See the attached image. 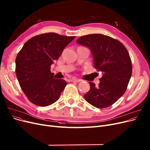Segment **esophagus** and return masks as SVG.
<instances>
[{
	"mask_svg": "<svg viewBox=\"0 0 150 150\" xmlns=\"http://www.w3.org/2000/svg\"><path fill=\"white\" fill-rule=\"evenodd\" d=\"M69 81L70 82H81V79H76V78H72V79H69Z\"/></svg>",
	"mask_w": 150,
	"mask_h": 150,
	"instance_id": "obj_1",
	"label": "esophagus"
}]
</instances>
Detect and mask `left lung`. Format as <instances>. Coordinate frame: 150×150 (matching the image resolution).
<instances>
[{
  "instance_id": "1",
  "label": "left lung",
  "mask_w": 150,
  "mask_h": 150,
  "mask_svg": "<svg viewBox=\"0 0 150 150\" xmlns=\"http://www.w3.org/2000/svg\"><path fill=\"white\" fill-rule=\"evenodd\" d=\"M76 43L90 50L95 68L103 74L99 86L89 82L86 100L98 108L112 105L125 92L132 76V61L127 50L119 41L102 34L82 36Z\"/></svg>"
}]
</instances>
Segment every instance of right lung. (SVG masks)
<instances>
[{
	"label": "right lung",
	"mask_w": 150,
	"mask_h": 150,
	"mask_svg": "<svg viewBox=\"0 0 150 150\" xmlns=\"http://www.w3.org/2000/svg\"><path fill=\"white\" fill-rule=\"evenodd\" d=\"M75 37L55 33L37 35L28 40L15 59L19 84L28 100L41 107L57 101L67 82L53 77L50 66Z\"/></svg>",
	"instance_id": "1"
}]
</instances>
